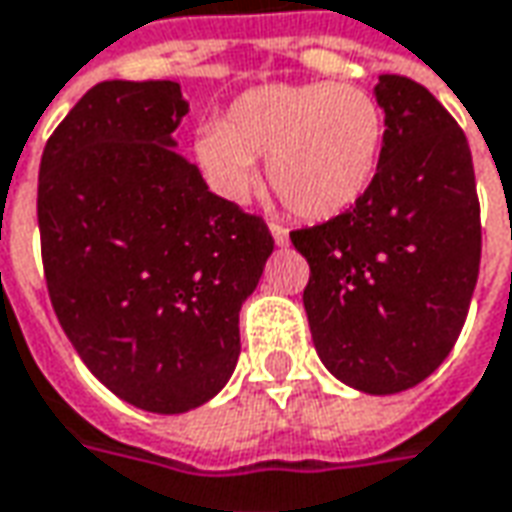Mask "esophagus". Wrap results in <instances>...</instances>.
I'll use <instances>...</instances> for the list:
<instances>
[{
  "label": "esophagus",
  "instance_id": "esophagus-1",
  "mask_svg": "<svg viewBox=\"0 0 512 512\" xmlns=\"http://www.w3.org/2000/svg\"><path fill=\"white\" fill-rule=\"evenodd\" d=\"M268 230H271V238H274V244L288 246V230H285L282 224H268Z\"/></svg>",
  "mask_w": 512,
  "mask_h": 512
}]
</instances>
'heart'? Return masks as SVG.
<instances>
[{
    "label": "heart",
    "mask_w": 512,
    "mask_h": 512,
    "mask_svg": "<svg viewBox=\"0 0 512 512\" xmlns=\"http://www.w3.org/2000/svg\"><path fill=\"white\" fill-rule=\"evenodd\" d=\"M385 146V113L355 82H266L232 99L221 124L194 135L196 166L210 188L241 205L266 157L271 188L296 216L332 219L374 182Z\"/></svg>",
    "instance_id": "b5f03b06"
}]
</instances>
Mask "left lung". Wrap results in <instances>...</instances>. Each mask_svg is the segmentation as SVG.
Wrapping results in <instances>:
<instances>
[{"mask_svg":"<svg viewBox=\"0 0 512 512\" xmlns=\"http://www.w3.org/2000/svg\"><path fill=\"white\" fill-rule=\"evenodd\" d=\"M380 169L352 210L291 232L310 266L305 313L321 363L355 391L427 380L463 330L480 274L471 149L435 96L382 74Z\"/></svg>","mask_w":512,"mask_h":512,"instance_id":"8db88e82","label":"left lung"}]
</instances>
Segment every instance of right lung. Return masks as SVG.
<instances>
[{"mask_svg": "<svg viewBox=\"0 0 512 512\" xmlns=\"http://www.w3.org/2000/svg\"><path fill=\"white\" fill-rule=\"evenodd\" d=\"M180 82L107 80L46 141L38 230L57 321L96 380L149 413L227 385L238 313L274 252L263 219L216 196L174 130Z\"/></svg>", "mask_w": 512, "mask_h": 512, "instance_id": "obj_1", "label": "right lung"}]
</instances>
